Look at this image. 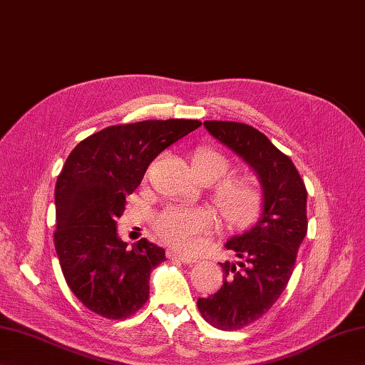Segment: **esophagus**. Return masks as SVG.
<instances>
[{
	"mask_svg": "<svg viewBox=\"0 0 365 365\" xmlns=\"http://www.w3.org/2000/svg\"><path fill=\"white\" fill-rule=\"evenodd\" d=\"M168 257L173 259V260H179V262H183V264H194V262H197V257L186 256V255H182V253H179V251H174V250L168 251Z\"/></svg>",
	"mask_w": 365,
	"mask_h": 365,
	"instance_id": "obj_1",
	"label": "esophagus"
}]
</instances>
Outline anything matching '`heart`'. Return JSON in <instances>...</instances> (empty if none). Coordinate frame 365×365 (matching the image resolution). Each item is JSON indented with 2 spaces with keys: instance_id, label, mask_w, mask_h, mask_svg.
I'll return each instance as SVG.
<instances>
[{
  "instance_id": "obj_1",
  "label": "heart",
  "mask_w": 365,
  "mask_h": 365,
  "mask_svg": "<svg viewBox=\"0 0 365 365\" xmlns=\"http://www.w3.org/2000/svg\"><path fill=\"white\" fill-rule=\"evenodd\" d=\"M228 158L212 149L199 151L192 158V168L199 179L216 182L230 171ZM214 203L231 225H245L253 220L262 207V191L248 177L228 179L214 190ZM214 228L211 211L200 207H171L155 219V231L168 245L177 250L195 251Z\"/></svg>"
}]
</instances>
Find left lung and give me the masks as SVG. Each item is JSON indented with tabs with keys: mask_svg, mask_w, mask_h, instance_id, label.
Listing matches in <instances>:
<instances>
[{
	"mask_svg": "<svg viewBox=\"0 0 365 365\" xmlns=\"http://www.w3.org/2000/svg\"><path fill=\"white\" fill-rule=\"evenodd\" d=\"M203 126L253 170L262 191L256 223L225 244L239 260L220 264L223 285L197 301L205 321L231 331L257 321L285 289L307 235V190L289 157L253 126L236 121H203Z\"/></svg>",
	"mask_w": 365,
	"mask_h": 365,
	"instance_id": "left-lung-1",
	"label": "left lung"
}]
</instances>
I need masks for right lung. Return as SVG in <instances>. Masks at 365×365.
I'll use <instances>...</instances> for the list:
<instances>
[{"mask_svg": "<svg viewBox=\"0 0 365 365\" xmlns=\"http://www.w3.org/2000/svg\"><path fill=\"white\" fill-rule=\"evenodd\" d=\"M200 125L170 118L109 126L69 154L55 185V250L72 293L93 313L123 319L148 301L149 274L165 250L146 239L128 248L117 219L149 163Z\"/></svg>", "mask_w": 365, "mask_h": 365, "instance_id": "add662e5", "label": "right lung"}]
</instances>
